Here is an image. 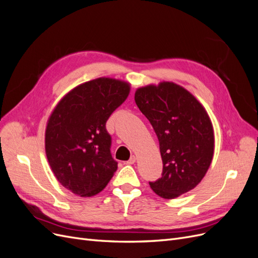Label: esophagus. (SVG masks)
<instances>
[{"label": "esophagus", "instance_id": "34e87169", "mask_svg": "<svg viewBox=\"0 0 258 258\" xmlns=\"http://www.w3.org/2000/svg\"><path fill=\"white\" fill-rule=\"evenodd\" d=\"M136 160H137V156L132 155L131 157H130V159L127 161V163H128V165H134V163L136 162Z\"/></svg>", "mask_w": 258, "mask_h": 258}]
</instances>
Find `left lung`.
I'll return each instance as SVG.
<instances>
[{"label":"left lung","mask_w":258,"mask_h":258,"mask_svg":"<svg viewBox=\"0 0 258 258\" xmlns=\"http://www.w3.org/2000/svg\"><path fill=\"white\" fill-rule=\"evenodd\" d=\"M135 100L158 138L162 173L150 182L155 194L174 199L204 178L214 154L210 117L189 91L171 82L138 88Z\"/></svg>","instance_id":"8db88e82"}]
</instances>
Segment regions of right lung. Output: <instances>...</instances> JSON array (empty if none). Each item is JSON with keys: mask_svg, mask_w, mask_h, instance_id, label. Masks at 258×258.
Listing matches in <instances>:
<instances>
[{"mask_svg": "<svg viewBox=\"0 0 258 258\" xmlns=\"http://www.w3.org/2000/svg\"><path fill=\"white\" fill-rule=\"evenodd\" d=\"M129 92L130 84L100 77L68 92L49 116L45 132L47 160L58 182L77 196H95L116 172L105 124Z\"/></svg>", "mask_w": 258, "mask_h": 258, "instance_id": "obj_1", "label": "right lung"}]
</instances>
